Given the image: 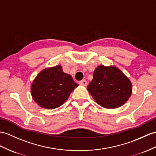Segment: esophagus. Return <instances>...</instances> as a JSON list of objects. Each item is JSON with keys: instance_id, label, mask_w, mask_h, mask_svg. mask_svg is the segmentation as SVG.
Instances as JSON below:
<instances>
[{"instance_id": "obj_1", "label": "esophagus", "mask_w": 156, "mask_h": 156, "mask_svg": "<svg viewBox=\"0 0 156 156\" xmlns=\"http://www.w3.org/2000/svg\"><path fill=\"white\" fill-rule=\"evenodd\" d=\"M79 85H83V86H86L87 85V81L86 80H82L79 81Z\"/></svg>"}]
</instances>
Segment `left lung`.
<instances>
[{"instance_id":"obj_1","label":"left lung","mask_w":156,"mask_h":156,"mask_svg":"<svg viewBox=\"0 0 156 156\" xmlns=\"http://www.w3.org/2000/svg\"><path fill=\"white\" fill-rule=\"evenodd\" d=\"M87 90L97 104L106 108L122 106L132 94L130 81L119 68L98 66Z\"/></svg>"}]
</instances>
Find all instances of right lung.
<instances>
[{"label": "right lung", "mask_w": 156, "mask_h": 156, "mask_svg": "<svg viewBox=\"0 0 156 156\" xmlns=\"http://www.w3.org/2000/svg\"><path fill=\"white\" fill-rule=\"evenodd\" d=\"M77 86L70 75L64 73L62 66H56L38 73L31 85V94L40 107L54 109L62 106Z\"/></svg>", "instance_id": "obj_1"}]
</instances>
